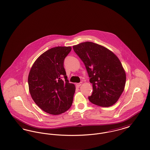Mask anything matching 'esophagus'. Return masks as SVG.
Wrapping results in <instances>:
<instances>
[{
    "mask_svg": "<svg viewBox=\"0 0 150 150\" xmlns=\"http://www.w3.org/2000/svg\"><path fill=\"white\" fill-rule=\"evenodd\" d=\"M81 84H82V83L81 82V83H76V86L77 87H80V86H81Z\"/></svg>",
    "mask_w": 150,
    "mask_h": 150,
    "instance_id": "obj_1",
    "label": "esophagus"
}]
</instances>
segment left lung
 Listing matches in <instances>:
<instances>
[{
    "mask_svg": "<svg viewBox=\"0 0 150 150\" xmlns=\"http://www.w3.org/2000/svg\"><path fill=\"white\" fill-rule=\"evenodd\" d=\"M76 54L85 64L93 86L88 99L93 104L109 107L123 92L126 74L119 59L111 50L99 44L86 42L74 45Z\"/></svg>",
    "mask_w": 150,
    "mask_h": 150,
    "instance_id": "1",
    "label": "left lung"
}]
</instances>
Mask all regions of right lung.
I'll use <instances>...</instances> for the list:
<instances>
[{
	"label": "right lung",
	"instance_id": "add662e5",
	"mask_svg": "<svg viewBox=\"0 0 150 150\" xmlns=\"http://www.w3.org/2000/svg\"><path fill=\"white\" fill-rule=\"evenodd\" d=\"M71 47H56L43 53L28 76L29 92L36 104L51 115L64 113L71 106L75 85L70 83L64 67Z\"/></svg>",
	"mask_w": 150,
	"mask_h": 150
}]
</instances>
